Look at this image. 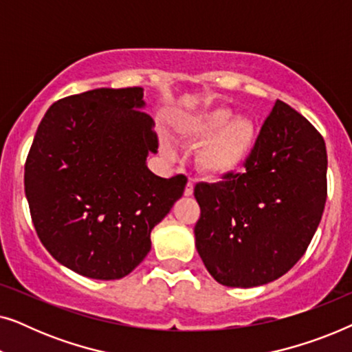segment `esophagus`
Instances as JSON below:
<instances>
[{
	"mask_svg": "<svg viewBox=\"0 0 352 352\" xmlns=\"http://www.w3.org/2000/svg\"><path fill=\"white\" fill-rule=\"evenodd\" d=\"M192 194H194V182H192V181H189V182H187L186 189H184V195H187V197H190Z\"/></svg>",
	"mask_w": 352,
	"mask_h": 352,
	"instance_id": "1",
	"label": "esophagus"
}]
</instances>
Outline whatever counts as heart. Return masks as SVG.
I'll use <instances>...</instances> for the list:
<instances>
[{
    "mask_svg": "<svg viewBox=\"0 0 352 352\" xmlns=\"http://www.w3.org/2000/svg\"><path fill=\"white\" fill-rule=\"evenodd\" d=\"M177 138L189 146L204 144L199 155L201 171L208 176L223 177L237 173L252 155L256 144V126L250 118L237 117L228 107H214L190 115L176 123ZM173 153L170 144H165Z\"/></svg>",
    "mask_w": 352,
    "mask_h": 352,
    "instance_id": "obj_1",
    "label": "heart"
}]
</instances>
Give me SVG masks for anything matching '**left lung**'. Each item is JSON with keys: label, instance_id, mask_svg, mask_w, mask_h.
Segmentation results:
<instances>
[{"label": "left lung", "instance_id": "left-lung-1", "mask_svg": "<svg viewBox=\"0 0 352 352\" xmlns=\"http://www.w3.org/2000/svg\"><path fill=\"white\" fill-rule=\"evenodd\" d=\"M243 173L195 186V247L216 282L258 287L290 271L309 247L327 201L322 134L276 100Z\"/></svg>", "mask_w": 352, "mask_h": 352}]
</instances>
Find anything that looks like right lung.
Wrapping results in <instances>:
<instances>
[{
	"label": "right lung",
	"mask_w": 352,
	"mask_h": 352,
	"mask_svg": "<svg viewBox=\"0 0 352 352\" xmlns=\"http://www.w3.org/2000/svg\"><path fill=\"white\" fill-rule=\"evenodd\" d=\"M142 88H99L47 109L25 162V195L45 248L89 278L128 276L151 252V232L181 199L187 177L148 170L157 152Z\"/></svg>",
	"instance_id": "right-lung-1"
}]
</instances>
